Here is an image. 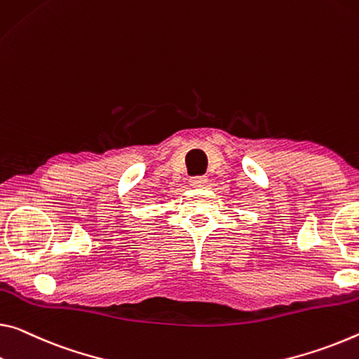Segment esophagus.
Segmentation results:
<instances>
[{"label": "esophagus", "mask_w": 359, "mask_h": 359, "mask_svg": "<svg viewBox=\"0 0 359 359\" xmlns=\"http://www.w3.org/2000/svg\"><path fill=\"white\" fill-rule=\"evenodd\" d=\"M206 184H208V179L203 177V175H200V177L190 179V185L193 187V189H203Z\"/></svg>", "instance_id": "34e87169"}]
</instances>
